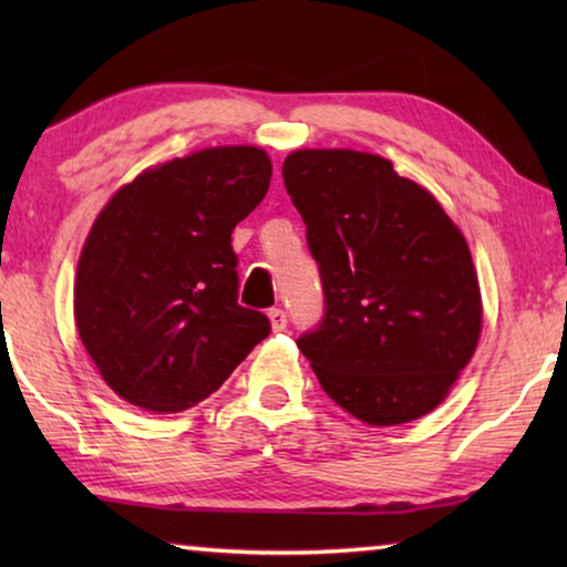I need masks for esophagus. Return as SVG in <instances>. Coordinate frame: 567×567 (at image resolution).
Returning <instances> with one entry per match:
<instances>
[{
  "label": "esophagus",
  "mask_w": 567,
  "mask_h": 567,
  "mask_svg": "<svg viewBox=\"0 0 567 567\" xmlns=\"http://www.w3.org/2000/svg\"><path fill=\"white\" fill-rule=\"evenodd\" d=\"M268 320H270V330H274V332H281L286 328V312H284L281 307L270 309Z\"/></svg>",
  "instance_id": "obj_1"
}]
</instances>
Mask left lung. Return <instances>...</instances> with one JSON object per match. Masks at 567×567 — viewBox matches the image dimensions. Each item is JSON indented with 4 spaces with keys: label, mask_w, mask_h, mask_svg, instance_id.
Instances as JSON below:
<instances>
[{
    "label": "left lung",
    "mask_w": 567,
    "mask_h": 567,
    "mask_svg": "<svg viewBox=\"0 0 567 567\" xmlns=\"http://www.w3.org/2000/svg\"><path fill=\"white\" fill-rule=\"evenodd\" d=\"M284 183L322 276V324L297 340L322 390L379 429L429 415L483 332L467 239L379 154L297 150Z\"/></svg>",
    "instance_id": "8db88e82"
}]
</instances>
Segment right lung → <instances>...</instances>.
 I'll use <instances>...</instances> for the list:
<instances>
[{"mask_svg":"<svg viewBox=\"0 0 567 567\" xmlns=\"http://www.w3.org/2000/svg\"><path fill=\"white\" fill-rule=\"evenodd\" d=\"M270 175L260 146H208L144 169L97 214L76 262L74 322L118 398L181 413L268 336V317L237 305L231 229Z\"/></svg>","mask_w":567,"mask_h":567,"instance_id":"1","label":"right lung"}]
</instances>
